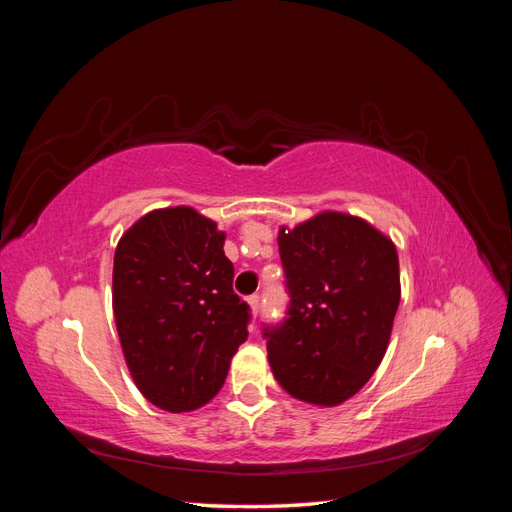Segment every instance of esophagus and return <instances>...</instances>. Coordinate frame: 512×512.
Returning <instances> with one entry per match:
<instances>
[{
	"label": "esophagus",
	"instance_id": "esophagus-1",
	"mask_svg": "<svg viewBox=\"0 0 512 512\" xmlns=\"http://www.w3.org/2000/svg\"><path fill=\"white\" fill-rule=\"evenodd\" d=\"M247 303H250L252 312H254V314H258V307H260V297H258V294H252V297L247 299Z\"/></svg>",
	"mask_w": 512,
	"mask_h": 512
}]
</instances>
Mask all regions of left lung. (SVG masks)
<instances>
[{
  "mask_svg": "<svg viewBox=\"0 0 512 512\" xmlns=\"http://www.w3.org/2000/svg\"><path fill=\"white\" fill-rule=\"evenodd\" d=\"M288 318L265 327L275 380L294 399L339 406L374 376L399 307L393 241L348 213L324 211L277 235Z\"/></svg>",
  "mask_w": 512,
  "mask_h": 512,
  "instance_id": "obj_1",
  "label": "left lung"
}]
</instances>
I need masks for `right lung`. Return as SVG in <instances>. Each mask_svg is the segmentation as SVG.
Masks as SVG:
<instances>
[{
    "mask_svg": "<svg viewBox=\"0 0 512 512\" xmlns=\"http://www.w3.org/2000/svg\"><path fill=\"white\" fill-rule=\"evenodd\" d=\"M224 232L192 207L143 215L117 243L113 312L130 374L153 406L190 412L218 395L247 339Z\"/></svg>",
    "mask_w": 512,
    "mask_h": 512,
    "instance_id": "right-lung-1",
    "label": "right lung"
}]
</instances>
